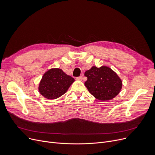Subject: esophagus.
<instances>
[{
	"instance_id": "obj_1",
	"label": "esophagus",
	"mask_w": 155,
	"mask_h": 155,
	"mask_svg": "<svg viewBox=\"0 0 155 155\" xmlns=\"http://www.w3.org/2000/svg\"><path fill=\"white\" fill-rule=\"evenodd\" d=\"M83 79V77L82 76H80V77H78L76 78V80H80V81H82Z\"/></svg>"
}]
</instances>
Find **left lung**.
I'll list each match as a JSON object with an SVG mask.
<instances>
[{"instance_id":"8db88e82","label":"left lung","mask_w":155,"mask_h":155,"mask_svg":"<svg viewBox=\"0 0 155 155\" xmlns=\"http://www.w3.org/2000/svg\"><path fill=\"white\" fill-rule=\"evenodd\" d=\"M87 80L85 85L97 99L111 100L120 92L122 81L116 73L107 67H92L85 72Z\"/></svg>"}]
</instances>
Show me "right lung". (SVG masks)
<instances>
[{
  "instance_id": "add662e5",
  "label": "right lung",
  "mask_w": 155,
  "mask_h": 155,
  "mask_svg": "<svg viewBox=\"0 0 155 155\" xmlns=\"http://www.w3.org/2000/svg\"><path fill=\"white\" fill-rule=\"evenodd\" d=\"M75 80L61 69L53 68L46 71L39 85L40 94L48 99H55L66 93Z\"/></svg>"
}]
</instances>
